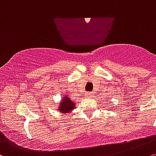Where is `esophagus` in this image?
Instances as JSON below:
<instances>
[{
    "label": "esophagus",
    "instance_id": "1",
    "mask_svg": "<svg viewBox=\"0 0 156 156\" xmlns=\"http://www.w3.org/2000/svg\"><path fill=\"white\" fill-rule=\"evenodd\" d=\"M92 96H93V93L92 92H89L87 94H86V96H88V97H91Z\"/></svg>",
    "mask_w": 156,
    "mask_h": 156
}]
</instances>
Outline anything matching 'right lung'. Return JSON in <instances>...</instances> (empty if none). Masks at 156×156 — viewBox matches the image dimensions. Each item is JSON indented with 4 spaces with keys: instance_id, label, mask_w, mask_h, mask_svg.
<instances>
[{
    "instance_id": "1",
    "label": "right lung",
    "mask_w": 156,
    "mask_h": 156,
    "mask_svg": "<svg viewBox=\"0 0 156 156\" xmlns=\"http://www.w3.org/2000/svg\"><path fill=\"white\" fill-rule=\"evenodd\" d=\"M62 100H63V102L59 106V110L63 113L69 112L75 106V103L72 100H70L69 96H63V99H62Z\"/></svg>"
}]
</instances>
